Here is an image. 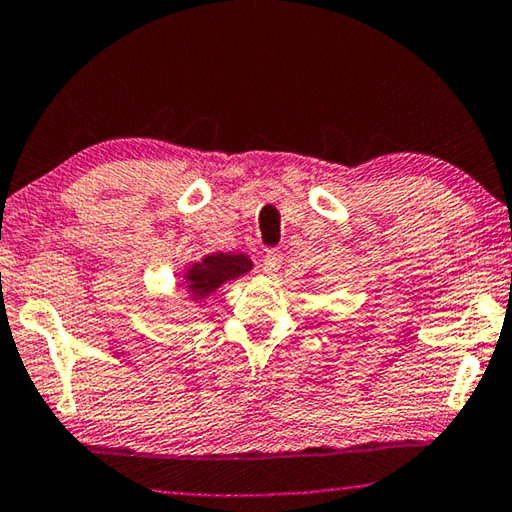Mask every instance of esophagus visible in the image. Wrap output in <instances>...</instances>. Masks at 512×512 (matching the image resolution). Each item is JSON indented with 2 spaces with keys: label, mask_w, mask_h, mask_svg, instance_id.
Segmentation results:
<instances>
[{
  "label": "esophagus",
  "mask_w": 512,
  "mask_h": 512,
  "mask_svg": "<svg viewBox=\"0 0 512 512\" xmlns=\"http://www.w3.org/2000/svg\"><path fill=\"white\" fill-rule=\"evenodd\" d=\"M282 262H284V257H282L280 250H277V248L268 250V253H266L264 259H262V271H264L266 275H275V273L282 268Z\"/></svg>",
  "instance_id": "34e87169"
}]
</instances>
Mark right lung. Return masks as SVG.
<instances>
[{
    "label": "right lung",
    "instance_id": "right-lung-1",
    "mask_svg": "<svg viewBox=\"0 0 512 512\" xmlns=\"http://www.w3.org/2000/svg\"><path fill=\"white\" fill-rule=\"evenodd\" d=\"M246 271H250V259L246 255H207L203 259V264H196L192 271L187 273L189 291H194V296H205V293L221 287L223 282L232 280V277H239Z\"/></svg>",
    "mask_w": 512,
    "mask_h": 512
}]
</instances>
